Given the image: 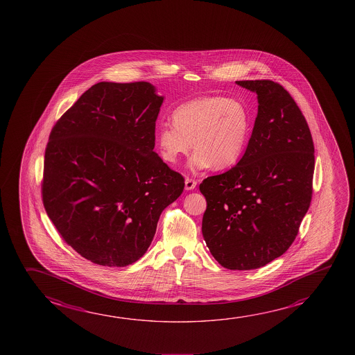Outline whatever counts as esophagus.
I'll use <instances>...</instances> for the list:
<instances>
[{
  "mask_svg": "<svg viewBox=\"0 0 355 355\" xmlns=\"http://www.w3.org/2000/svg\"><path fill=\"white\" fill-rule=\"evenodd\" d=\"M197 186V180H193V178H186V189L187 191H192Z\"/></svg>",
  "mask_w": 355,
  "mask_h": 355,
  "instance_id": "34e87169",
  "label": "esophagus"
}]
</instances>
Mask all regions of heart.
I'll list each match as a JSON object with an SVG mask.
<instances>
[{
  "label": "heart",
  "mask_w": 355,
  "mask_h": 355,
  "mask_svg": "<svg viewBox=\"0 0 355 355\" xmlns=\"http://www.w3.org/2000/svg\"><path fill=\"white\" fill-rule=\"evenodd\" d=\"M173 123L157 130L159 156L175 164L193 147V169L233 167L238 162L249 136V112L238 99L220 95L202 96L180 105L172 114Z\"/></svg>",
  "instance_id": "1"
}]
</instances>
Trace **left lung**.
Returning a JSON list of instances; mask_svg holds the SVG:
<instances>
[{
  "label": "left lung",
  "mask_w": 355,
  "mask_h": 355,
  "mask_svg": "<svg viewBox=\"0 0 355 355\" xmlns=\"http://www.w3.org/2000/svg\"><path fill=\"white\" fill-rule=\"evenodd\" d=\"M259 110L244 156L199 189L207 199L202 232L223 268L252 270L295 241L313 191L314 145L302 111L272 80H240Z\"/></svg>",
  "instance_id": "8db88e82"
}]
</instances>
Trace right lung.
I'll return each instance as SVG.
<instances>
[{
    "label": "right lung",
    "mask_w": 355,
    "mask_h": 355,
    "mask_svg": "<svg viewBox=\"0 0 355 355\" xmlns=\"http://www.w3.org/2000/svg\"><path fill=\"white\" fill-rule=\"evenodd\" d=\"M162 103L150 83H98L51 131L43 205L65 243L96 265L137 261L184 189L153 151Z\"/></svg>",
    "instance_id": "obj_1"
}]
</instances>
